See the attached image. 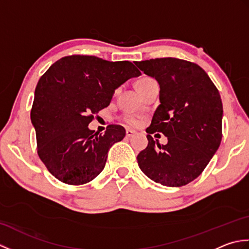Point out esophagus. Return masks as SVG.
<instances>
[{
	"mask_svg": "<svg viewBox=\"0 0 249 249\" xmlns=\"http://www.w3.org/2000/svg\"><path fill=\"white\" fill-rule=\"evenodd\" d=\"M135 134H136L135 130L129 129V128L126 129V137H127V138H130V137H133Z\"/></svg>",
	"mask_w": 249,
	"mask_h": 249,
	"instance_id": "esophagus-1",
	"label": "esophagus"
}]
</instances>
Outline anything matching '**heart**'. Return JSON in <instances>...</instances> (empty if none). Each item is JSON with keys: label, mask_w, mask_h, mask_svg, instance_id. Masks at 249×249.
<instances>
[{"label": "heart", "mask_w": 249, "mask_h": 249, "mask_svg": "<svg viewBox=\"0 0 249 249\" xmlns=\"http://www.w3.org/2000/svg\"><path fill=\"white\" fill-rule=\"evenodd\" d=\"M149 80H151V79L149 78H144V79H140V80L136 83V88L138 89L139 87H141L142 84H144L145 82H147ZM124 121L126 122V123L129 124V125H133V126H137L139 123H140V120L138 118H136V116H133V115H127L125 116L124 118Z\"/></svg>", "instance_id": "1"}]
</instances>
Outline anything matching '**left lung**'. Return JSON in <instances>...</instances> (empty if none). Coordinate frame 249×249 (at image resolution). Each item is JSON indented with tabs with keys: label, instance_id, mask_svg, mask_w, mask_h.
I'll use <instances>...</instances> for the list:
<instances>
[{
	"label": "left lung",
	"instance_id": "obj_1",
	"mask_svg": "<svg viewBox=\"0 0 249 249\" xmlns=\"http://www.w3.org/2000/svg\"><path fill=\"white\" fill-rule=\"evenodd\" d=\"M160 84V105L146 128L149 144L137 156L152 181L181 187L197 178L218 150L223 103L218 89L202 68L192 62L162 57L136 62ZM162 132L168 143L157 145L150 135Z\"/></svg>",
	"mask_w": 249,
	"mask_h": 249
}]
</instances>
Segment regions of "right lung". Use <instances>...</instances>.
Returning a JSON list of instances; mask_svg holds the SVG:
<instances>
[{
	"mask_svg": "<svg viewBox=\"0 0 249 249\" xmlns=\"http://www.w3.org/2000/svg\"><path fill=\"white\" fill-rule=\"evenodd\" d=\"M141 72L131 62L71 55L39 79L31 110L38 156L49 172L70 185L91 182L104 170L108 151L125 137L120 125L104 135L89 128L93 114L110 105L114 91Z\"/></svg>",
	"mask_w": 249,
	"mask_h": 249,
	"instance_id": "right-lung-1",
	"label": "right lung"
}]
</instances>
